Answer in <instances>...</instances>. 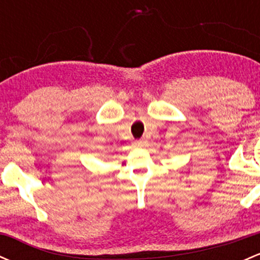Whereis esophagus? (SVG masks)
<instances>
[{"instance_id": "34e87169", "label": "esophagus", "mask_w": 260, "mask_h": 260, "mask_svg": "<svg viewBox=\"0 0 260 260\" xmlns=\"http://www.w3.org/2000/svg\"><path fill=\"white\" fill-rule=\"evenodd\" d=\"M145 144H147V140L145 139H139L134 142V145H136V147H144Z\"/></svg>"}]
</instances>
